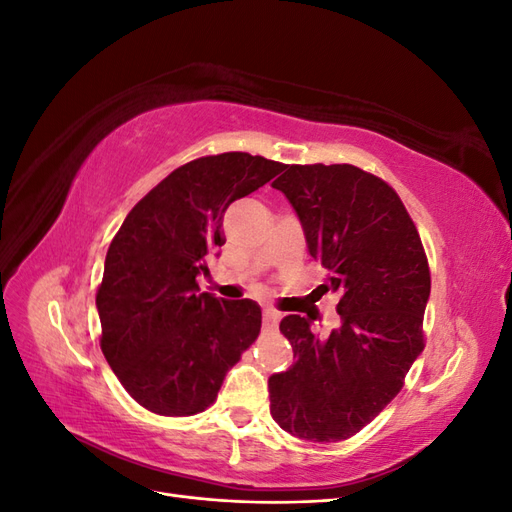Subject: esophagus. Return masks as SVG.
Masks as SVG:
<instances>
[{
  "mask_svg": "<svg viewBox=\"0 0 512 512\" xmlns=\"http://www.w3.org/2000/svg\"><path fill=\"white\" fill-rule=\"evenodd\" d=\"M282 314L275 312V309H265V314H262V327L267 331H273L277 327V322H280Z\"/></svg>",
  "mask_w": 512,
  "mask_h": 512,
  "instance_id": "1",
  "label": "esophagus"
}]
</instances>
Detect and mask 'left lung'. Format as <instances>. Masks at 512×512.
Returning a JSON list of instances; mask_svg holds the SVG:
<instances>
[{
    "label": "left lung",
    "instance_id": "obj_1",
    "mask_svg": "<svg viewBox=\"0 0 512 512\" xmlns=\"http://www.w3.org/2000/svg\"><path fill=\"white\" fill-rule=\"evenodd\" d=\"M273 181L297 211L307 250L329 271L339 329L318 337L290 314L280 331L294 365L269 378L271 416L309 442L359 433L391 404L425 348L427 256L389 183L352 164H288Z\"/></svg>",
    "mask_w": 512,
    "mask_h": 512
}]
</instances>
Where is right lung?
<instances>
[{"label":"right lung","instance_id":"obj_1","mask_svg":"<svg viewBox=\"0 0 512 512\" xmlns=\"http://www.w3.org/2000/svg\"><path fill=\"white\" fill-rule=\"evenodd\" d=\"M284 164L243 151L175 168L123 220L108 245L96 294L108 365L149 412L207 410L226 371L260 333L256 301L200 292L207 256L226 243L224 213L282 173Z\"/></svg>","mask_w":512,"mask_h":512}]
</instances>
